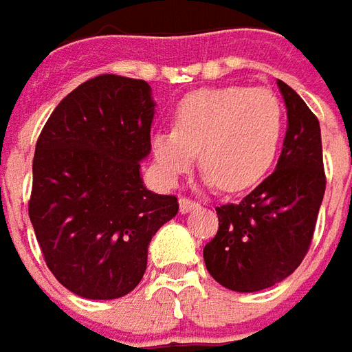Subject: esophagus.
<instances>
[{"label": "esophagus", "mask_w": 352, "mask_h": 352, "mask_svg": "<svg viewBox=\"0 0 352 352\" xmlns=\"http://www.w3.org/2000/svg\"><path fill=\"white\" fill-rule=\"evenodd\" d=\"M199 204L195 203V201H191V199H188V197H182L180 199V212L182 214H188V212L195 210Z\"/></svg>", "instance_id": "34e87169"}]
</instances>
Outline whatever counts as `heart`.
<instances>
[{"label":"heart","instance_id":"b5f03b06","mask_svg":"<svg viewBox=\"0 0 352 352\" xmlns=\"http://www.w3.org/2000/svg\"><path fill=\"white\" fill-rule=\"evenodd\" d=\"M174 129L157 131L151 151L168 182L197 161L208 186L241 191L261 180L278 149L283 106L273 92L241 85L208 87L186 94L174 109Z\"/></svg>","mask_w":352,"mask_h":352}]
</instances>
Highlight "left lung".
I'll use <instances>...</instances> for the list:
<instances>
[{
  "mask_svg": "<svg viewBox=\"0 0 352 352\" xmlns=\"http://www.w3.org/2000/svg\"><path fill=\"white\" fill-rule=\"evenodd\" d=\"M276 85L288 124L275 172L241 203L216 208L220 228L203 250L214 280L233 292L265 290L298 269L326 189L318 119L294 89Z\"/></svg>",
  "mask_w": 352,
  "mask_h": 352,
  "instance_id": "1",
  "label": "left lung"
}]
</instances>
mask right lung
Here are the masks:
<instances>
[{"mask_svg": "<svg viewBox=\"0 0 352 352\" xmlns=\"http://www.w3.org/2000/svg\"><path fill=\"white\" fill-rule=\"evenodd\" d=\"M153 116L146 81L104 74L69 92L39 134L30 221L47 267L81 298L134 290L151 236L178 214L176 197L142 180Z\"/></svg>", "mask_w": 352, "mask_h": 352, "instance_id": "right-lung-1", "label": "right lung"}]
</instances>
